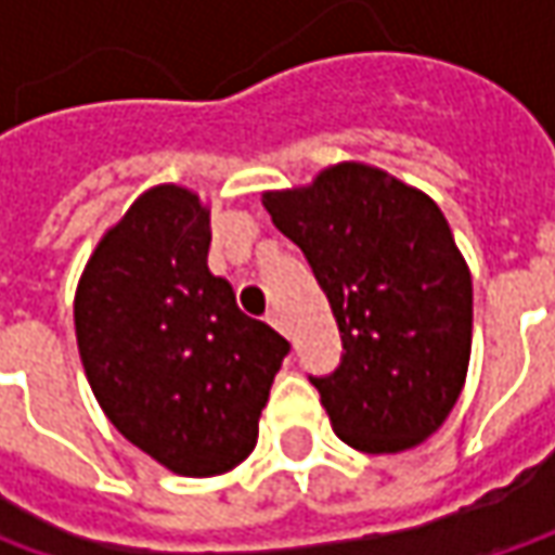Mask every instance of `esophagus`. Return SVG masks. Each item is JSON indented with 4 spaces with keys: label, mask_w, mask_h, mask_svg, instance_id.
<instances>
[{
    "label": "esophagus",
    "mask_w": 555,
    "mask_h": 555,
    "mask_svg": "<svg viewBox=\"0 0 555 555\" xmlns=\"http://www.w3.org/2000/svg\"><path fill=\"white\" fill-rule=\"evenodd\" d=\"M266 321L274 327V331H281V333H287V327H284V318H281V311L278 309H271L266 314Z\"/></svg>",
    "instance_id": "34e87169"
}]
</instances>
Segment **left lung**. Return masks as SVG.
<instances>
[{"instance_id": "left-lung-1", "label": "left lung", "mask_w": 555, "mask_h": 555, "mask_svg": "<svg viewBox=\"0 0 555 555\" xmlns=\"http://www.w3.org/2000/svg\"><path fill=\"white\" fill-rule=\"evenodd\" d=\"M262 203L331 299L343 354L309 379L336 436L367 454L433 436L457 404L473 349V278L441 209L364 163Z\"/></svg>"}]
</instances>
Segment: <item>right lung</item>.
<instances>
[{
    "instance_id": "1",
    "label": "right lung",
    "mask_w": 555,
    "mask_h": 555,
    "mask_svg": "<svg viewBox=\"0 0 555 555\" xmlns=\"http://www.w3.org/2000/svg\"><path fill=\"white\" fill-rule=\"evenodd\" d=\"M197 194H141L92 253L76 287L79 358L101 411L179 476H219L249 457L289 343L234 302L206 268Z\"/></svg>"
}]
</instances>
